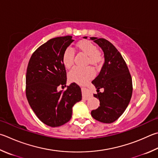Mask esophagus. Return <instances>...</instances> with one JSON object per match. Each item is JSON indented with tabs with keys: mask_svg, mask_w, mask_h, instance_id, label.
I'll use <instances>...</instances> for the list:
<instances>
[{
	"mask_svg": "<svg viewBox=\"0 0 158 158\" xmlns=\"http://www.w3.org/2000/svg\"><path fill=\"white\" fill-rule=\"evenodd\" d=\"M82 90V95H83V98L85 99H88L90 97H91V94L90 92L86 88H81Z\"/></svg>",
	"mask_w": 158,
	"mask_h": 158,
	"instance_id": "obj_1",
	"label": "esophagus"
}]
</instances>
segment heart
I'll return each instance as SVG.
<instances>
[{
    "label": "heart",
    "mask_w": 158,
    "mask_h": 158,
    "mask_svg": "<svg viewBox=\"0 0 158 158\" xmlns=\"http://www.w3.org/2000/svg\"><path fill=\"white\" fill-rule=\"evenodd\" d=\"M78 50L81 52L86 54V64H90L94 67L98 68L102 64L103 56L93 43L90 41H81L77 45ZM74 52L73 48H68L64 51L62 57V61L64 66L67 69H70L74 64ZM94 75V70L90 66L80 68L75 67L73 68L68 74V78L72 82H75L79 84H84L88 79Z\"/></svg>",
    "instance_id": "heart-1"
}]
</instances>
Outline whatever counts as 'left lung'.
<instances>
[{"mask_svg":"<svg viewBox=\"0 0 158 158\" xmlns=\"http://www.w3.org/2000/svg\"><path fill=\"white\" fill-rule=\"evenodd\" d=\"M90 39L102 48L105 60L99 75L92 81L97 89L94 97L99 99L100 106L92 110L91 115L97 121L110 124L122 115L130 102L132 78L122 54L110 42L97 37ZM100 88L105 89L103 93L99 92Z\"/></svg>","mask_w":158,"mask_h":158,"instance_id":"obj_1","label":"left lung"}]
</instances>
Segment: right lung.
<instances>
[{
	"mask_svg": "<svg viewBox=\"0 0 158 158\" xmlns=\"http://www.w3.org/2000/svg\"><path fill=\"white\" fill-rule=\"evenodd\" d=\"M74 41L71 36L50 39L34 51L28 63L25 93L37 117L51 127L70 121L73 107L82 98L81 90L73 83L66 86V70L62 61L65 49Z\"/></svg>",
	"mask_w": 158,
	"mask_h": 158,
	"instance_id": "add662e5",
	"label": "right lung"
}]
</instances>
